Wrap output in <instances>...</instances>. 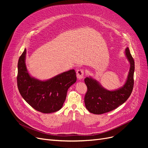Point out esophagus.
I'll return each mask as SVG.
<instances>
[{
    "label": "esophagus",
    "mask_w": 148,
    "mask_h": 148,
    "mask_svg": "<svg viewBox=\"0 0 148 148\" xmlns=\"http://www.w3.org/2000/svg\"><path fill=\"white\" fill-rule=\"evenodd\" d=\"M77 77L79 79L81 80L83 78V75H84V70L83 69H78L77 70Z\"/></svg>",
    "instance_id": "34e87169"
}]
</instances>
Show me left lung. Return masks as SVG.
I'll list each match as a JSON object with an SVG mask.
<instances>
[{
  "label": "left lung",
  "instance_id": "obj_1",
  "mask_svg": "<svg viewBox=\"0 0 148 148\" xmlns=\"http://www.w3.org/2000/svg\"><path fill=\"white\" fill-rule=\"evenodd\" d=\"M125 54L130 62V69L127 80L121 89L109 91L91 77L84 79L88 88L84 96V104L90 113L101 114L112 111L125 103L131 94L134 86V60L128 47L125 50Z\"/></svg>",
  "mask_w": 148,
  "mask_h": 148
}]
</instances>
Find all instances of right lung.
Listing matches in <instances>:
<instances>
[{
  "instance_id": "add662e5",
  "label": "right lung",
  "mask_w": 148,
  "mask_h": 148,
  "mask_svg": "<svg viewBox=\"0 0 148 148\" xmlns=\"http://www.w3.org/2000/svg\"><path fill=\"white\" fill-rule=\"evenodd\" d=\"M26 50L18 62L17 86L20 94L35 110L43 113L59 110L65 102L68 88L77 80L74 69L56 75L47 81H40L29 74L26 64Z\"/></svg>"
}]
</instances>
